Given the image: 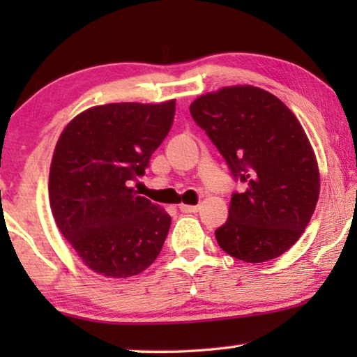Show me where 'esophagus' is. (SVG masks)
<instances>
[{
    "mask_svg": "<svg viewBox=\"0 0 357 357\" xmlns=\"http://www.w3.org/2000/svg\"><path fill=\"white\" fill-rule=\"evenodd\" d=\"M179 209L183 211V213H198V209H200V206L198 204H179Z\"/></svg>",
    "mask_w": 357,
    "mask_h": 357,
    "instance_id": "obj_1",
    "label": "esophagus"
}]
</instances>
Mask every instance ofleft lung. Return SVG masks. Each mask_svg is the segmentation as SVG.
<instances>
[{"label": "left lung", "mask_w": 357, "mask_h": 357, "mask_svg": "<svg viewBox=\"0 0 357 357\" xmlns=\"http://www.w3.org/2000/svg\"><path fill=\"white\" fill-rule=\"evenodd\" d=\"M190 114L247 184L215 229L220 249L245 263L280 257L304 233L319 197L318 162L298 118L252 84L203 94Z\"/></svg>", "instance_id": "1"}]
</instances>
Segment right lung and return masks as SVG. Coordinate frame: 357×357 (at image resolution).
Here are the masks:
<instances>
[{
    "instance_id": "right-lung-1",
    "label": "right lung",
    "mask_w": 357,
    "mask_h": 357,
    "mask_svg": "<svg viewBox=\"0 0 357 357\" xmlns=\"http://www.w3.org/2000/svg\"><path fill=\"white\" fill-rule=\"evenodd\" d=\"M174 110V99L91 107L58 138L48 176L53 219L83 264L108 279L143 273L165 243L172 217L132 183L164 142Z\"/></svg>"
}]
</instances>
